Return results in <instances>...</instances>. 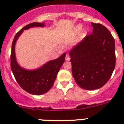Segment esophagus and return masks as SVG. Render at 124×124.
I'll list each match as a JSON object with an SVG mask.
<instances>
[{
	"instance_id": "34e87169",
	"label": "esophagus",
	"mask_w": 124,
	"mask_h": 124,
	"mask_svg": "<svg viewBox=\"0 0 124 124\" xmlns=\"http://www.w3.org/2000/svg\"><path fill=\"white\" fill-rule=\"evenodd\" d=\"M65 59H66V61H70V57L69 54H66V58H65Z\"/></svg>"
}]
</instances>
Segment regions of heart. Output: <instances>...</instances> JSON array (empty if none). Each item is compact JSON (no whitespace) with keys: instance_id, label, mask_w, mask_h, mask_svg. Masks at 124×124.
Here are the masks:
<instances>
[{"instance_id":"1","label":"heart","mask_w":124,"mask_h":124,"mask_svg":"<svg viewBox=\"0 0 124 124\" xmlns=\"http://www.w3.org/2000/svg\"><path fill=\"white\" fill-rule=\"evenodd\" d=\"M81 27H82V26H81V25H78V27H77V29H78V31L80 30V29H81Z\"/></svg>"}]
</instances>
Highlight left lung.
<instances>
[{
	"label": "left lung",
	"instance_id": "8db88e82",
	"mask_svg": "<svg viewBox=\"0 0 124 124\" xmlns=\"http://www.w3.org/2000/svg\"><path fill=\"white\" fill-rule=\"evenodd\" d=\"M92 34L86 36L70 52L72 75L78 86L98 89L109 80L115 66V40L101 24L91 23Z\"/></svg>",
	"mask_w": 124,
	"mask_h": 124
}]
</instances>
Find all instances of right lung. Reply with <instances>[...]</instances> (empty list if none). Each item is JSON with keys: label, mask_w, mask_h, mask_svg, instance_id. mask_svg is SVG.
Listing matches in <instances>:
<instances>
[{"label": "right lung", "mask_w": 124, "mask_h": 124, "mask_svg": "<svg viewBox=\"0 0 124 124\" xmlns=\"http://www.w3.org/2000/svg\"><path fill=\"white\" fill-rule=\"evenodd\" d=\"M44 23H33L27 24L16 34L12 44L10 67L16 80L23 90L35 95H43L51 88L60 68L65 61L64 53L56 60L48 61L43 66L34 70H27L19 65L15 54V44L24 30L33 27H44Z\"/></svg>", "instance_id": "obj_1"}]
</instances>
